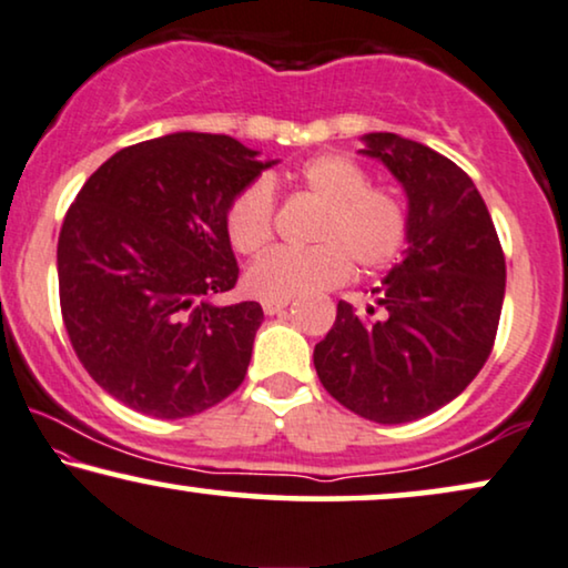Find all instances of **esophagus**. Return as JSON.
Returning a JSON list of instances; mask_svg holds the SVG:
<instances>
[{"label": "esophagus", "mask_w": 568, "mask_h": 568, "mask_svg": "<svg viewBox=\"0 0 568 568\" xmlns=\"http://www.w3.org/2000/svg\"><path fill=\"white\" fill-rule=\"evenodd\" d=\"M288 304H291V301H264L262 308H264V314H267V316H275L280 312H285Z\"/></svg>", "instance_id": "obj_1"}]
</instances>
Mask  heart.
Here are the masks:
<instances>
[{
	"label": "heart",
	"mask_w": 568,
	"mask_h": 568,
	"mask_svg": "<svg viewBox=\"0 0 568 568\" xmlns=\"http://www.w3.org/2000/svg\"><path fill=\"white\" fill-rule=\"evenodd\" d=\"M298 189L322 205L312 225V246H277L246 270L244 285L262 301H291L335 288L361 272L397 262L410 239V210L397 189L372 184L353 158L324 153L301 165ZM225 231L239 254H254L275 231V192L252 181L233 196Z\"/></svg>",
	"instance_id": "heart-1"
}]
</instances>
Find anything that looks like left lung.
<instances>
[{"mask_svg":"<svg viewBox=\"0 0 568 568\" xmlns=\"http://www.w3.org/2000/svg\"><path fill=\"white\" fill-rule=\"evenodd\" d=\"M363 153L395 173L410 205V248L376 306L337 320L314 347L320 382L361 418L395 426L426 418L465 392L494 351L506 260L473 179L420 142L366 134Z\"/></svg>","mask_w":568,"mask_h":568,"instance_id":"obj_1","label":"left lung"}]
</instances>
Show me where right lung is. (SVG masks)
Instances as JSON below:
<instances>
[{
    "mask_svg": "<svg viewBox=\"0 0 568 568\" xmlns=\"http://www.w3.org/2000/svg\"><path fill=\"white\" fill-rule=\"evenodd\" d=\"M272 163L229 134H165L119 150L74 196L57 246L62 320L119 403L176 420L244 382L262 306L210 298L239 280L229 205Z\"/></svg>",
    "mask_w": 568,
    "mask_h": 568,
    "instance_id": "obj_1",
    "label": "right lung"
}]
</instances>
